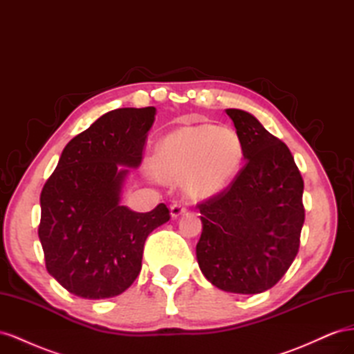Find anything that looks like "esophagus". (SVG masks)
Returning a JSON list of instances; mask_svg holds the SVG:
<instances>
[{"instance_id":"obj_1","label":"esophagus","mask_w":354,"mask_h":354,"mask_svg":"<svg viewBox=\"0 0 354 354\" xmlns=\"http://www.w3.org/2000/svg\"><path fill=\"white\" fill-rule=\"evenodd\" d=\"M169 209H171V217L177 218L178 216H181V214L186 211V205L183 201H178V202H174Z\"/></svg>"}]
</instances>
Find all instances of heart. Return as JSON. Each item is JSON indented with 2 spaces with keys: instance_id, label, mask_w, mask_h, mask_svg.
I'll use <instances>...</instances> for the list:
<instances>
[{
  "instance_id": "b5f03b06",
  "label": "heart",
  "mask_w": 354,
  "mask_h": 354,
  "mask_svg": "<svg viewBox=\"0 0 354 354\" xmlns=\"http://www.w3.org/2000/svg\"><path fill=\"white\" fill-rule=\"evenodd\" d=\"M242 159L243 147L236 133L202 124L181 127L164 137L155 147L151 168L158 180H185L189 195L209 198L232 183Z\"/></svg>"
}]
</instances>
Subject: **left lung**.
I'll list each match as a JSON object with an SVG mask.
<instances>
[{
  "mask_svg": "<svg viewBox=\"0 0 354 354\" xmlns=\"http://www.w3.org/2000/svg\"><path fill=\"white\" fill-rule=\"evenodd\" d=\"M245 165L218 195L198 205L201 272L223 291L260 294L292 264L304 223V181L288 146L255 116L226 109Z\"/></svg>",
  "mask_w": 354,
  "mask_h": 354,
  "instance_id": "1",
  "label": "left lung"
}]
</instances>
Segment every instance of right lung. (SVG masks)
Returning <instances> with one entry per match:
<instances>
[{"label": "right lung", "instance_id": "obj_1", "mask_svg": "<svg viewBox=\"0 0 354 354\" xmlns=\"http://www.w3.org/2000/svg\"><path fill=\"white\" fill-rule=\"evenodd\" d=\"M155 115L152 106L104 113L66 145L42 187L38 236L46 267L71 294H122L142 270L149 233L169 220L165 203L151 212L120 203L127 167L142 164Z\"/></svg>", "mask_w": 354, "mask_h": 354}]
</instances>
